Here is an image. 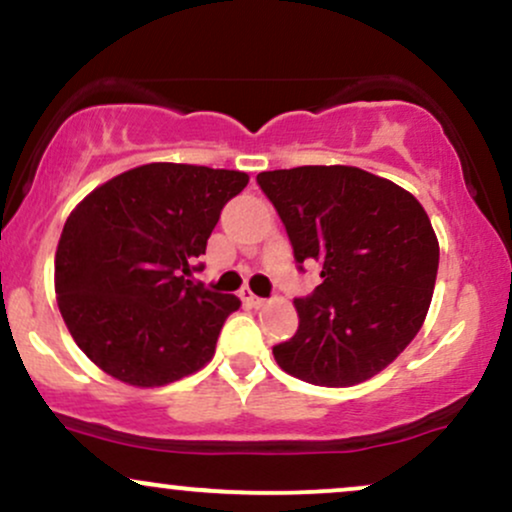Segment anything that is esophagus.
I'll list each match as a JSON object with an SVG mask.
<instances>
[{"label":"esophagus","instance_id":"34e87169","mask_svg":"<svg viewBox=\"0 0 512 512\" xmlns=\"http://www.w3.org/2000/svg\"><path fill=\"white\" fill-rule=\"evenodd\" d=\"M240 301H243L245 305H250V308H260V305H264V298L255 296L250 289H243L240 291Z\"/></svg>","mask_w":512,"mask_h":512}]
</instances>
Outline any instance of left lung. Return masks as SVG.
<instances>
[{
    "label": "left lung",
    "instance_id": "8db88e82",
    "mask_svg": "<svg viewBox=\"0 0 512 512\" xmlns=\"http://www.w3.org/2000/svg\"><path fill=\"white\" fill-rule=\"evenodd\" d=\"M257 185L274 204L293 257L322 284L296 298L298 330L274 358L310 385L373 378L424 325L438 274V238L414 195L351 166L267 170Z\"/></svg>",
    "mask_w": 512,
    "mask_h": 512
}]
</instances>
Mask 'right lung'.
<instances>
[{"label": "right lung", "instance_id": "1", "mask_svg": "<svg viewBox=\"0 0 512 512\" xmlns=\"http://www.w3.org/2000/svg\"><path fill=\"white\" fill-rule=\"evenodd\" d=\"M248 185L240 170L146 163L96 187L69 214L55 255L60 313L105 373L158 387L211 361L240 301L187 276Z\"/></svg>", "mask_w": 512, "mask_h": 512}]
</instances>
